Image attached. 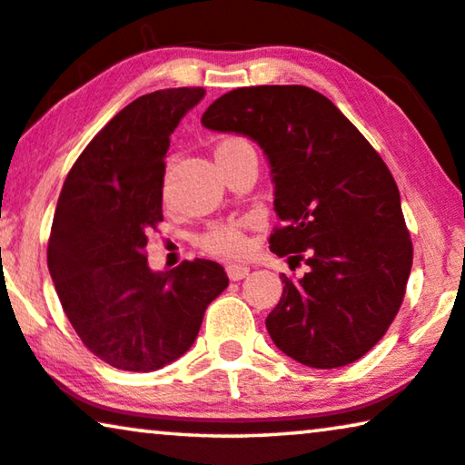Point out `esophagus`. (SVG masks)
Here are the masks:
<instances>
[{"label": "esophagus", "mask_w": 465, "mask_h": 465, "mask_svg": "<svg viewBox=\"0 0 465 465\" xmlns=\"http://www.w3.org/2000/svg\"><path fill=\"white\" fill-rule=\"evenodd\" d=\"M248 273H251V267H248V265H238V263L227 265V276H230V280H233V282H238V280L246 278Z\"/></svg>", "instance_id": "esophagus-1"}]
</instances>
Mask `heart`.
Here are the masks:
<instances>
[{
    "instance_id": "1",
    "label": "heart",
    "mask_w": 465,
    "mask_h": 465,
    "mask_svg": "<svg viewBox=\"0 0 465 465\" xmlns=\"http://www.w3.org/2000/svg\"><path fill=\"white\" fill-rule=\"evenodd\" d=\"M244 143L246 141L242 139H225L223 143H219L217 152L244 145ZM200 244L204 246L208 252L221 254V257H238V254L246 251V235L238 223H219L208 227V230L200 235Z\"/></svg>"
}]
</instances>
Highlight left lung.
Here are the masks:
<instances>
[{
  "label": "left lung",
  "mask_w": 465,
  "mask_h": 465,
  "mask_svg": "<svg viewBox=\"0 0 465 465\" xmlns=\"http://www.w3.org/2000/svg\"><path fill=\"white\" fill-rule=\"evenodd\" d=\"M202 126L263 149L282 221L270 248L310 267L301 278L280 276L282 297L265 320L272 341L312 369L362 358L401 310L413 265L388 166L335 104L305 86L232 90L204 111Z\"/></svg>",
  "instance_id": "obj_1"
}]
</instances>
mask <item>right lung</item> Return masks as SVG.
Returning a JSON list of instances; mask_svg holds the SVG:
<instances>
[{
  "label": "right lung",
  "instance_id": "right-lung-1",
  "mask_svg": "<svg viewBox=\"0 0 465 465\" xmlns=\"http://www.w3.org/2000/svg\"><path fill=\"white\" fill-rule=\"evenodd\" d=\"M204 88L139 96L104 126L69 170L48 242V270L84 345L115 369L149 372L192 348L206 307L230 278L214 261L168 272L147 263L162 219L170 134Z\"/></svg>",
  "mask_w": 465,
  "mask_h": 465
}]
</instances>
